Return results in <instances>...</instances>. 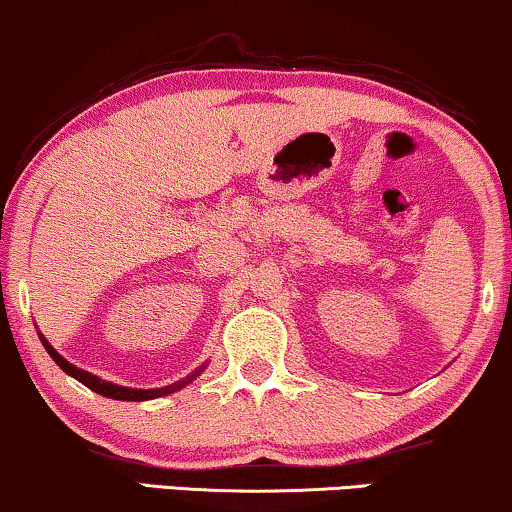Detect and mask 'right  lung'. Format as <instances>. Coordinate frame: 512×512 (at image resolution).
I'll return each instance as SVG.
<instances>
[{
    "label": "right lung",
    "mask_w": 512,
    "mask_h": 512,
    "mask_svg": "<svg viewBox=\"0 0 512 512\" xmlns=\"http://www.w3.org/2000/svg\"><path fill=\"white\" fill-rule=\"evenodd\" d=\"M40 340H42V345L47 347V352H49V357L56 361L58 366L63 368V371H66L68 375H73L75 380H80L82 385H87L89 390H94V392H99V394H103V397H111V399H122V401H144V399H155V397H163V394H172V392H177L179 387H184L186 383H189V380H193L198 375V371L191 375V378H186V380H181V383H174V385H167V387H163V390H132V387H120V385H113V383H106V380H101V378H96V375H92V373H87V371H82V368H77V366H73V364H68L66 359L61 357V354L56 352L54 347L49 345L47 340L42 338L40 335Z\"/></svg>",
    "instance_id": "right-lung-1"
}]
</instances>
